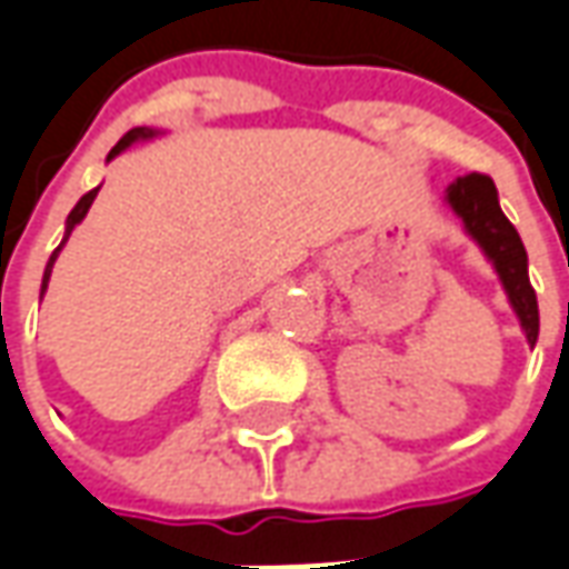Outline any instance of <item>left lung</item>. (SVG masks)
Listing matches in <instances>:
<instances>
[{"label":"left lung","mask_w":569,"mask_h":569,"mask_svg":"<svg viewBox=\"0 0 569 569\" xmlns=\"http://www.w3.org/2000/svg\"><path fill=\"white\" fill-rule=\"evenodd\" d=\"M448 204L458 211L467 233L482 246L489 261L496 264L498 277L505 283V292L511 299L513 311L520 317V327L527 330L529 346L539 339V301L536 289L529 283L527 249L520 242V233L513 223L505 218L492 177L486 173H463L448 187Z\"/></svg>","instance_id":"1"}]
</instances>
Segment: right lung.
I'll return each instance as SVG.
<instances>
[{"instance_id": "obj_1", "label": "right lung", "mask_w": 569, "mask_h": 569, "mask_svg": "<svg viewBox=\"0 0 569 569\" xmlns=\"http://www.w3.org/2000/svg\"><path fill=\"white\" fill-rule=\"evenodd\" d=\"M149 137H152V130H149V127H133V130H130L127 137H121V142H118V146H114V149L108 152V158H114L118 152H123V149H127L130 142H137V139H149ZM96 192H99V187L90 189V192H87V196H83L80 202L73 204V211L68 214V230H64V239H61V246L68 242V236H71L73 227H77L80 220L87 218V211H90V204H92V199H96ZM61 246H58L56 252H52L49 264H46V273H42V292H46V283H49V273H52V264H56V258H58V252H61Z\"/></svg>"}]
</instances>
